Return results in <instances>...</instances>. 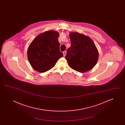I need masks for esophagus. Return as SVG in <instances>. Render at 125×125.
Returning <instances> with one entry per match:
<instances>
[{"mask_svg": "<svg viewBox=\"0 0 125 125\" xmlns=\"http://www.w3.org/2000/svg\"><path fill=\"white\" fill-rule=\"evenodd\" d=\"M63 53L64 56L65 57V55H66V51H64V52H63Z\"/></svg>", "mask_w": 125, "mask_h": 125, "instance_id": "esophagus-1", "label": "esophagus"}]
</instances>
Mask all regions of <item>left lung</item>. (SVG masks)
Wrapping results in <instances>:
<instances>
[{
	"label": "left lung",
	"instance_id": "8db88e82",
	"mask_svg": "<svg viewBox=\"0 0 125 125\" xmlns=\"http://www.w3.org/2000/svg\"><path fill=\"white\" fill-rule=\"evenodd\" d=\"M71 46L67 50L65 59L73 70L85 73L95 65L98 52L90 38L77 32L70 34Z\"/></svg>",
	"mask_w": 125,
	"mask_h": 125
}]
</instances>
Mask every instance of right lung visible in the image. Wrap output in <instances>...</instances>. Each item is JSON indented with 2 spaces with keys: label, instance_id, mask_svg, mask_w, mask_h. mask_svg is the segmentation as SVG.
I'll return each mask as SVG.
<instances>
[{
  "label": "right lung",
  "instance_id": "add662e5",
  "mask_svg": "<svg viewBox=\"0 0 125 125\" xmlns=\"http://www.w3.org/2000/svg\"><path fill=\"white\" fill-rule=\"evenodd\" d=\"M59 33L49 30L37 36L28 50V57L32 67L37 71L44 73L55 65L63 56L60 50Z\"/></svg>",
  "mask_w": 125,
  "mask_h": 125
}]
</instances>
